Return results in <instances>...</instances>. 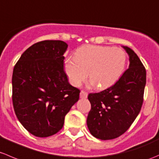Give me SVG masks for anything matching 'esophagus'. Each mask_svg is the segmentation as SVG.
<instances>
[{
	"label": "esophagus",
	"instance_id": "esophagus-1",
	"mask_svg": "<svg viewBox=\"0 0 159 159\" xmlns=\"http://www.w3.org/2000/svg\"><path fill=\"white\" fill-rule=\"evenodd\" d=\"M88 96V93L86 92V91H83V90H81V92H80V98H86Z\"/></svg>",
	"mask_w": 159,
	"mask_h": 159
}]
</instances>
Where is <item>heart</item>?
Returning <instances> with one entry per match:
<instances>
[{
	"label": "heart",
	"instance_id": "heart-1",
	"mask_svg": "<svg viewBox=\"0 0 159 159\" xmlns=\"http://www.w3.org/2000/svg\"><path fill=\"white\" fill-rule=\"evenodd\" d=\"M126 52L119 47L85 45L76 52L75 57L66 59L65 71L70 83L78 86L90 78V83L100 89L114 84L124 73Z\"/></svg>",
	"mask_w": 159,
	"mask_h": 159
}]
</instances>
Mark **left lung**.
Returning a JSON list of instances; mask_svg holds the SVG:
<instances>
[{
	"mask_svg": "<svg viewBox=\"0 0 159 159\" xmlns=\"http://www.w3.org/2000/svg\"><path fill=\"white\" fill-rule=\"evenodd\" d=\"M122 47L129 56L128 70L112 86L88 95L91 110L86 124L91 134L101 140L123 134L132 125L143 103L145 68L131 48Z\"/></svg>",
	"mask_w": 159,
	"mask_h": 159,
	"instance_id": "1",
	"label": "left lung"
}]
</instances>
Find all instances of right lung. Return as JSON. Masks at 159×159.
<instances>
[{"mask_svg":"<svg viewBox=\"0 0 159 159\" xmlns=\"http://www.w3.org/2000/svg\"><path fill=\"white\" fill-rule=\"evenodd\" d=\"M67 48L63 41L37 42L14 67V110L20 123L36 137H49L60 131L65 116L79 100L80 89L70 84L64 71Z\"/></svg>","mask_w":159,"mask_h":159,"instance_id":"1","label":"right lung"}]
</instances>
